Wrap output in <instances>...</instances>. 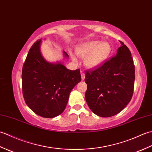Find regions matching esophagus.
<instances>
[{"label": "esophagus", "instance_id": "1", "mask_svg": "<svg viewBox=\"0 0 152 152\" xmlns=\"http://www.w3.org/2000/svg\"><path fill=\"white\" fill-rule=\"evenodd\" d=\"M81 77H82V80H83L85 79V74L84 72H83L82 71H81Z\"/></svg>", "mask_w": 152, "mask_h": 152}]
</instances>
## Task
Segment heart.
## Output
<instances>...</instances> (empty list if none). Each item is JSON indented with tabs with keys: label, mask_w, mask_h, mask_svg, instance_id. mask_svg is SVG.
Segmentation results:
<instances>
[{
	"label": "heart",
	"mask_w": 152,
	"mask_h": 152,
	"mask_svg": "<svg viewBox=\"0 0 152 152\" xmlns=\"http://www.w3.org/2000/svg\"><path fill=\"white\" fill-rule=\"evenodd\" d=\"M112 52V47L107 42L93 40L80 45L76 49L79 56L84 57L83 63L89 69H95L108 59ZM72 59L77 62L76 57L72 55Z\"/></svg>",
	"instance_id": "1"
}]
</instances>
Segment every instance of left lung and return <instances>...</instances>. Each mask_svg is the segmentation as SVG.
Wrapping results in <instances>:
<instances>
[{"label":"left lung","mask_w":152,"mask_h":152,"mask_svg":"<svg viewBox=\"0 0 152 152\" xmlns=\"http://www.w3.org/2000/svg\"><path fill=\"white\" fill-rule=\"evenodd\" d=\"M115 56L86 72V101L95 114L111 117L120 112L133 94L135 71L129 48L121 41Z\"/></svg>","instance_id":"8db88e82"}]
</instances>
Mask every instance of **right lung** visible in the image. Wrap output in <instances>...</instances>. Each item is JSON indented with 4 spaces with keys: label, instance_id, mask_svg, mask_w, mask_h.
I'll return each instance as SVG.
<instances>
[{
    "label": "right lung",
    "instance_id": "1",
    "mask_svg": "<svg viewBox=\"0 0 152 152\" xmlns=\"http://www.w3.org/2000/svg\"><path fill=\"white\" fill-rule=\"evenodd\" d=\"M38 40L28 51L22 69V91L27 105L35 114L52 118L62 114L69 95L81 81L80 69H67L61 62H48ZM65 57H69L63 51Z\"/></svg>",
    "mask_w": 152,
    "mask_h": 152
}]
</instances>
